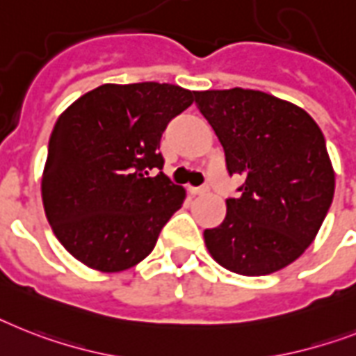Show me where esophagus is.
Returning <instances> with one entry per match:
<instances>
[{"label": "esophagus", "instance_id": "34e87169", "mask_svg": "<svg viewBox=\"0 0 356 356\" xmlns=\"http://www.w3.org/2000/svg\"><path fill=\"white\" fill-rule=\"evenodd\" d=\"M192 195H204L208 192V186H199V188H190Z\"/></svg>", "mask_w": 356, "mask_h": 356}]
</instances>
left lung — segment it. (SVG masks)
<instances>
[{"label":"left lung","mask_w":356,"mask_h":356,"mask_svg":"<svg viewBox=\"0 0 356 356\" xmlns=\"http://www.w3.org/2000/svg\"><path fill=\"white\" fill-rule=\"evenodd\" d=\"M197 109L241 177L223 223L204 230L212 258L236 274L265 276L298 259L333 203L334 172L322 129L294 104L254 89L197 91Z\"/></svg>","instance_id":"8db88e82"}]
</instances>
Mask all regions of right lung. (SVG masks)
<instances>
[{
	"label": "right lung",
	"mask_w": 356,
	"mask_h": 356,
	"mask_svg": "<svg viewBox=\"0 0 356 356\" xmlns=\"http://www.w3.org/2000/svg\"><path fill=\"white\" fill-rule=\"evenodd\" d=\"M195 91L172 83H104L54 124L42 199L54 236L83 265L118 273L153 250L186 192L157 152L168 122Z\"/></svg>",
	"instance_id": "right-lung-1"
}]
</instances>
